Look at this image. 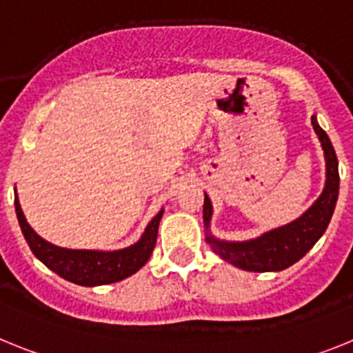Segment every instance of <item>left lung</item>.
I'll return each mask as SVG.
<instances>
[{
  "label": "left lung",
  "mask_w": 353,
  "mask_h": 353,
  "mask_svg": "<svg viewBox=\"0 0 353 353\" xmlns=\"http://www.w3.org/2000/svg\"><path fill=\"white\" fill-rule=\"evenodd\" d=\"M311 123L322 145L323 159H325V185L322 194L314 199L301 217L292 223L283 224L261 233L249 240H223L212 235L210 221L214 207L205 192L203 203V223L207 232V242L219 254L224 261L235 265L236 269L249 270V272H279L293 263H297L305 252L316 244L320 236L325 233L334 214L336 201L339 194V173L338 157L334 146L330 143L325 130L318 125L316 114L311 117Z\"/></svg>",
  "instance_id": "1"
}]
</instances>
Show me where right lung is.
Returning a JSON list of instances; mask_svg holds the SVG:
<instances>
[{
  "instance_id": "1",
  "label": "right lung",
  "mask_w": 353,
  "mask_h": 353,
  "mask_svg": "<svg viewBox=\"0 0 353 353\" xmlns=\"http://www.w3.org/2000/svg\"><path fill=\"white\" fill-rule=\"evenodd\" d=\"M15 191V214L19 226L30 245L31 252L42 261L48 269L56 272L67 281L79 286H101L121 281L125 277L138 272L152 256V251L157 242L159 223L164 214V208L159 210L154 219L145 228L141 239L129 248L117 251H95V249H67L54 245L39 235L28 224L24 212L21 208Z\"/></svg>"
}]
</instances>
